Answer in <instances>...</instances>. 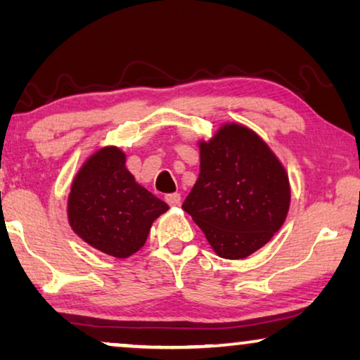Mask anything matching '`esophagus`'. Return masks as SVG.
<instances>
[{"mask_svg":"<svg viewBox=\"0 0 360 360\" xmlns=\"http://www.w3.org/2000/svg\"><path fill=\"white\" fill-rule=\"evenodd\" d=\"M165 201L170 206H179L181 201V196H180V193H169V195H165Z\"/></svg>","mask_w":360,"mask_h":360,"instance_id":"esophagus-1","label":"esophagus"}]
</instances>
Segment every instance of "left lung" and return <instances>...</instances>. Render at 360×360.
Wrapping results in <instances>:
<instances>
[{
	"label": "left lung",
	"instance_id": "left-lung-1",
	"mask_svg": "<svg viewBox=\"0 0 360 360\" xmlns=\"http://www.w3.org/2000/svg\"><path fill=\"white\" fill-rule=\"evenodd\" d=\"M290 206L287 172L260 137L226 124L200 144V176L181 205L219 257L244 259L282 228Z\"/></svg>",
	"mask_w": 360,
	"mask_h": 360
}]
</instances>
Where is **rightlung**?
I'll return each instance as SVG.
<instances>
[{
    "label": "right lung",
    "mask_w": 360,
    "mask_h": 360,
    "mask_svg": "<svg viewBox=\"0 0 360 360\" xmlns=\"http://www.w3.org/2000/svg\"><path fill=\"white\" fill-rule=\"evenodd\" d=\"M167 210L165 201L136 184L126 169V155L116 147H105L85 162L68 196L72 229L117 259L137 252L154 219Z\"/></svg>",
    "instance_id": "add662e5"
}]
</instances>
